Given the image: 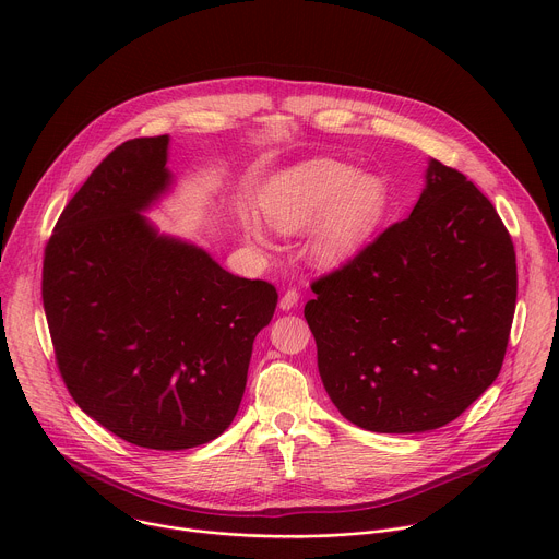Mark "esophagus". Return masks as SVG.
Segmentation results:
<instances>
[{
	"instance_id": "esophagus-1",
	"label": "esophagus",
	"mask_w": 559,
	"mask_h": 559,
	"mask_svg": "<svg viewBox=\"0 0 559 559\" xmlns=\"http://www.w3.org/2000/svg\"><path fill=\"white\" fill-rule=\"evenodd\" d=\"M298 300H300V294H298L296 289H287V292L281 296L278 307H281L283 311H289V309H294V307L298 305Z\"/></svg>"
}]
</instances>
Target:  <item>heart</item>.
<instances>
[{"mask_svg": "<svg viewBox=\"0 0 559 559\" xmlns=\"http://www.w3.org/2000/svg\"><path fill=\"white\" fill-rule=\"evenodd\" d=\"M389 210V188L373 173H356L336 158H311L274 179L261 197V214L278 234L308 225L305 257L316 267H336L371 243ZM246 241L267 248V229L252 216L241 221Z\"/></svg>", "mask_w": 559, "mask_h": 559, "instance_id": "obj_1", "label": "heart"}]
</instances>
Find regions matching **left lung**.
<instances>
[{"label":"left lung","mask_w":559,"mask_h":559,"mask_svg":"<svg viewBox=\"0 0 559 559\" xmlns=\"http://www.w3.org/2000/svg\"><path fill=\"white\" fill-rule=\"evenodd\" d=\"M305 305L336 409L378 433L444 427L498 378L518 267L493 203L436 158L409 218L386 227Z\"/></svg>","instance_id":"left-lung-1"}]
</instances>
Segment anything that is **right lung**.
Instances as JSON below:
<instances>
[{
	"label": "right lung",
	"mask_w": 559,
	"mask_h": 559,
	"mask_svg": "<svg viewBox=\"0 0 559 559\" xmlns=\"http://www.w3.org/2000/svg\"><path fill=\"white\" fill-rule=\"evenodd\" d=\"M168 143L126 141L93 170L46 246L41 296L82 412L130 444L181 451L231 425L278 294L143 216L173 186Z\"/></svg>",
	"instance_id": "right-lung-1"
}]
</instances>
